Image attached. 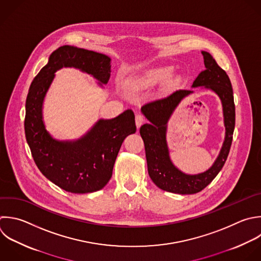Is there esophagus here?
Listing matches in <instances>:
<instances>
[{
    "label": "esophagus",
    "mask_w": 261,
    "mask_h": 261,
    "mask_svg": "<svg viewBox=\"0 0 261 261\" xmlns=\"http://www.w3.org/2000/svg\"><path fill=\"white\" fill-rule=\"evenodd\" d=\"M144 116L142 114H137L136 115V125L138 128L141 127V125L144 123Z\"/></svg>",
    "instance_id": "esophagus-1"
}]
</instances>
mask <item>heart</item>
Masks as SVG:
<instances>
[{
  "label": "heart",
  "instance_id": "obj_1",
  "mask_svg": "<svg viewBox=\"0 0 261 261\" xmlns=\"http://www.w3.org/2000/svg\"><path fill=\"white\" fill-rule=\"evenodd\" d=\"M171 73H172V69L170 67L158 68V69H155V70L147 73L143 77H139L138 80H136L134 82V86L136 88H144V87L149 86L152 83L168 79L171 75Z\"/></svg>",
  "mask_w": 261,
  "mask_h": 261
}]
</instances>
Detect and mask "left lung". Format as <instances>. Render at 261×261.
<instances>
[{
  "label": "left lung",
  "mask_w": 261,
  "mask_h": 261,
  "mask_svg": "<svg viewBox=\"0 0 261 261\" xmlns=\"http://www.w3.org/2000/svg\"><path fill=\"white\" fill-rule=\"evenodd\" d=\"M205 70L193 82L192 88H204L215 93L220 99L225 127L224 141L219 154L211 167L204 172L188 174L179 170L171 161L166 141L167 123L180 101L193 94V90H177L170 95L145 104L141 111L149 120L140 128L145 144L148 173L153 182L161 190L180 194H196L207 187L223 167L227 158L234 129V103L232 88L226 72L221 69L213 57L201 51Z\"/></svg>",
  "instance_id": "8db88e82"
}]
</instances>
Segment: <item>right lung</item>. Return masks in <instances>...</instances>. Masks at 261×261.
I'll list each match as a JSON object with an SVG mask.
<instances>
[{
	"instance_id": "add662e5",
	"label": "right lung",
	"mask_w": 261,
	"mask_h": 261,
	"mask_svg": "<svg viewBox=\"0 0 261 261\" xmlns=\"http://www.w3.org/2000/svg\"><path fill=\"white\" fill-rule=\"evenodd\" d=\"M63 67L92 75L103 88L110 77L111 58L68 45L54 51L31 85L25 103V137L37 166L49 180L66 192L93 193L110 180L122 142L137 130L135 114L127 109L114 118H101L77 140L53 138L46 129L43 105L55 72Z\"/></svg>"
}]
</instances>
